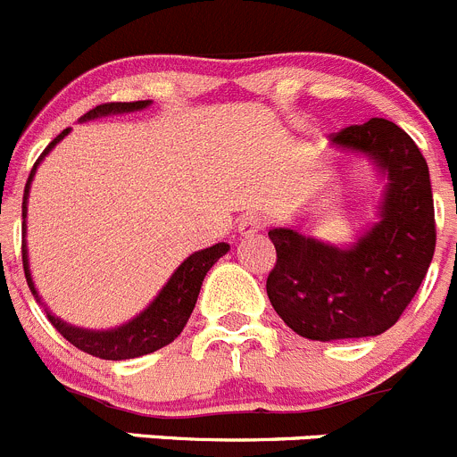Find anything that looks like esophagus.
I'll list each match as a JSON object with an SVG mask.
<instances>
[{"mask_svg": "<svg viewBox=\"0 0 457 457\" xmlns=\"http://www.w3.org/2000/svg\"><path fill=\"white\" fill-rule=\"evenodd\" d=\"M263 229V219L257 214H245L238 219V234L241 237H254Z\"/></svg>", "mask_w": 457, "mask_h": 457, "instance_id": "esophagus-1", "label": "esophagus"}]
</instances>
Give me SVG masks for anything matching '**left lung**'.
I'll return each mask as SVG.
<instances>
[{
  "mask_svg": "<svg viewBox=\"0 0 457 457\" xmlns=\"http://www.w3.org/2000/svg\"><path fill=\"white\" fill-rule=\"evenodd\" d=\"M340 148L372 155L387 170L381 220L349 250L295 229L268 232L277 250L266 279L272 309L311 340L378 336L402 318L435 253L428 164L411 135L387 119L331 135Z\"/></svg>",
  "mask_w": 457,
  "mask_h": 457,
  "instance_id": "1",
  "label": "left lung"
}]
</instances>
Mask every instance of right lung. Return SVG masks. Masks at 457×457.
I'll return each mask as SVG.
<instances>
[{"instance_id": "add662e5", "label": "right lung", "mask_w": 457, "mask_h": 457, "mask_svg": "<svg viewBox=\"0 0 457 457\" xmlns=\"http://www.w3.org/2000/svg\"><path fill=\"white\" fill-rule=\"evenodd\" d=\"M151 101H130V104H121V101H112V104H101L96 108L89 110L87 114H83V121L94 117H104V114L112 112H132V110H142ZM67 130H62L49 146L45 148L37 162L33 164L31 173H29L27 187H24V200H22V219L27 216V195H29V185H31V178L36 173V166L40 164L42 157L65 137ZM24 228V223H22ZM229 250L228 243H216L212 248L200 250V253L191 254L189 259L182 262V266L178 268L170 279L166 281V287L162 288L160 295L155 297L151 306H148L144 313H139L137 318L128 322V325L119 327V329L110 331H87V329H76V327L67 325L62 320H58L55 315H51L46 311V318H49L51 325L55 327V331L62 336L65 340H70L74 347H79L80 352L92 353L96 358H105V361H123V358H137L144 353L157 352V349L166 347L169 343L180 336V331L185 329L187 320H189L191 311H194L195 300H198L200 287H203V279L207 275V270L223 257ZM22 263H24V275H27L29 288L37 297L36 287L31 281V272H29V259H27V248L22 243Z\"/></svg>"}]
</instances>
